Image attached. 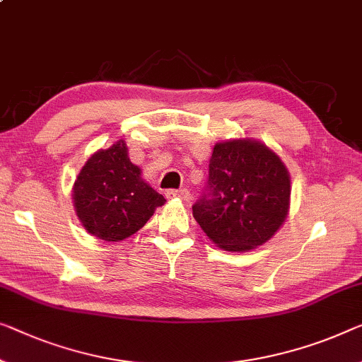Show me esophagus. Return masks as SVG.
I'll list each match as a JSON object with an SVG mask.
<instances>
[{
    "mask_svg": "<svg viewBox=\"0 0 362 362\" xmlns=\"http://www.w3.org/2000/svg\"><path fill=\"white\" fill-rule=\"evenodd\" d=\"M167 198H177V199H182V202H190L192 197H190V192L187 190V188H180V190H169L165 193Z\"/></svg>",
    "mask_w": 362,
    "mask_h": 362,
    "instance_id": "obj_1",
    "label": "esophagus"
}]
</instances>
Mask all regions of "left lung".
I'll return each mask as SVG.
<instances>
[{
  "label": "left lung",
  "mask_w": 362,
  "mask_h": 362,
  "mask_svg": "<svg viewBox=\"0 0 362 362\" xmlns=\"http://www.w3.org/2000/svg\"><path fill=\"white\" fill-rule=\"evenodd\" d=\"M289 198V172L276 153L255 139H229L214 144L193 218L221 249L247 252L276 234Z\"/></svg>",
  "instance_id": "obj_1"
}]
</instances>
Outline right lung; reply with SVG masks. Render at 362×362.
<instances>
[{
  "mask_svg": "<svg viewBox=\"0 0 362 362\" xmlns=\"http://www.w3.org/2000/svg\"><path fill=\"white\" fill-rule=\"evenodd\" d=\"M164 203L165 198L143 180L141 169L129 160L123 139L90 156L73 187L81 224L105 242L138 233Z\"/></svg>",
  "mask_w": 362,
  "mask_h": 362,
  "instance_id": "1",
  "label": "right lung"
}]
</instances>
